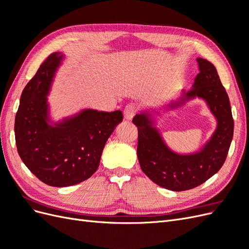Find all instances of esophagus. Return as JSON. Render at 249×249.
I'll use <instances>...</instances> for the list:
<instances>
[{"instance_id":"34e87169","label":"esophagus","mask_w":249,"mask_h":249,"mask_svg":"<svg viewBox=\"0 0 249 249\" xmlns=\"http://www.w3.org/2000/svg\"><path fill=\"white\" fill-rule=\"evenodd\" d=\"M138 109H137V106L136 105L134 104H130L127 105V106H125L124 110V116L126 120H131L133 119V117L136 115Z\"/></svg>"}]
</instances>
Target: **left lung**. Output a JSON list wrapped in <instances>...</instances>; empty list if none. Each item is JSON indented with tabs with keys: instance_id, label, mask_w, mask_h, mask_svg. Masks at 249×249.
I'll return each mask as SVG.
<instances>
[{
	"instance_id": "1",
	"label": "left lung",
	"mask_w": 249,
	"mask_h": 249,
	"mask_svg": "<svg viewBox=\"0 0 249 249\" xmlns=\"http://www.w3.org/2000/svg\"><path fill=\"white\" fill-rule=\"evenodd\" d=\"M196 60L199 72L192 88L183 91L180 99L171 102L166 110L183 106L195 97L207 103L217 120V127L198 152L186 155L173 152L164 142L149 111H142L133 118V124L138 127L137 157L142 171L154 183L171 191L192 189L219 171L227 159L233 135L230 99L215 66L206 59Z\"/></svg>"
}]
</instances>
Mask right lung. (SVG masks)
Here are the masks:
<instances>
[{
	"mask_svg": "<svg viewBox=\"0 0 249 249\" xmlns=\"http://www.w3.org/2000/svg\"><path fill=\"white\" fill-rule=\"evenodd\" d=\"M64 55L53 53L22 90L14 133L22 162L41 182L53 187L79 184L100 165L105 144L123 122L122 111L84 109L52 124L48 94Z\"/></svg>",
	"mask_w": 249,
	"mask_h": 249,
	"instance_id": "1",
	"label": "right lung"
}]
</instances>
